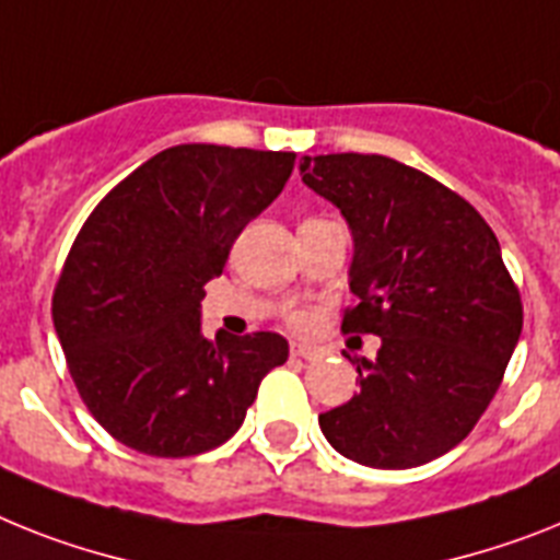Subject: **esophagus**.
Segmentation results:
<instances>
[{
	"label": "esophagus",
	"instance_id": "1",
	"mask_svg": "<svg viewBox=\"0 0 560 560\" xmlns=\"http://www.w3.org/2000/svg\"><path fill=\"white\" fill-rule=\"evenodd\" d=\"M290 352H293L295 359H304V361H313V359H322V350L313 345H293L290 347Z\"/></svg>",
	"mask_w": 560,
	"mask_h": 560
}]
</instances>
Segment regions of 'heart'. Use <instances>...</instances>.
I'll return each instance as SVG.
<instances>
[{
    "instance_id": "b5f03b06",
    "label": "heart",
    "mask_w": 560,
    "mask_h": 560,
    "mask_svg": "<svg viewBox=\"0 0 560 560\" xmlns=\"http://www.w3.org/2000/svg\"><path fill=\"white\" fill-rule=\"evenodd\" d=\"M290 322H293V324H295V327H304V324H307V322H310V316H307V313H295V316H293V318H290Z\"/></svg>"
}]
</instances>
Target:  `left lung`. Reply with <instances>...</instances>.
Masks as SVG:
<instances>
[{"instance_id": "1", "label": "left lung", "mask_w": 560, "mask_h": 560, "mask_svg": "<svg viewBox=\"0 0 560 560\" xmlns=\"http://www.w3.org/2000/svg\"><path fill=\"white\" fill-rule=\"evenodd\" d=\"M302 182L352 230L341 332L378 336L347 359L361 393L318 416L324 439L364 467L410 469L467 439L501 387L524 304L495 233L467 199L378 153L304 156Z\"/></svg>"}]
</instances>
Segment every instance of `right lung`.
<instances>
[{
	"mask_svg": "<svg viewBox=\"0 0 560 560\" xmlns=\"http://www.w3.org/2000/svg\"><path fill=\"white\" fill-rule=\"evenodd\" d=\"M295 153L178 144L98 201L54 288V327L84 407L136 453L187 458L242 427L288 361L279 332L201 336L205 284L288 185Z\"/></svg>",
	"mask_w": 560,
	"mask_h": 560,
	"instance_id": "obj_1",
	"label": "right lung"
}]
</instances>
